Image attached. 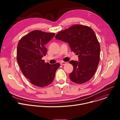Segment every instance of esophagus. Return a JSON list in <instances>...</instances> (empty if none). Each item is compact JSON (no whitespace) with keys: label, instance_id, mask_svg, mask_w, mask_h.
Masks as SVG:
<instances>
[{"label":"esophagus","instance_id":"obj_1","mask_svg":"<svg viewBox=\"0 0 120 120\" xmlns=\"http://www.w3.org/2000/svg\"><path fill=\"white\" fill-rule=\"evenodd\" d=\"M67 64V62H64V61H61V63H60V64L61 65H65Z\"/></svg>","mask_w":120,"mask_h":120}]
</instances>
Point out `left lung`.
<instances>
[{"label": "left lung", "instance_id": "obj_1", "mask_svg": "<svg viewBox=\"0 0 120 120\" xmlns=\"http://www.w3.org/2000/svg\"><path fill=\"white\" fill-rule=\"evenodd\" d=\"M55 38L68 43L71 51L79 55V61L69 62L73 67L69 75L71 81L78 84L89 81L100 61V46L93 30L85 25H75L59 31Z\"/></svg>", "mask_w": 120, "mask_h": 120}]
</instances>
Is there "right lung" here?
<instances>
[{"label": "right lung", "instance_id": "right-lung-1", "mask_svg": "<svg viewBox=\"0 0 120 120\" xmlns=\"http://www.w3.org/2000/svg\"><path fill=\"white\" fill-rule=\"evenodd\" d=\"M54 35L34 30L23 36L18 43L16 59L19 66L30 83L36 86L44 87L51 84L60 66L58 63H46L42 59L47 53L45 45Z\"/></svg>", "mask_w": 120, "mask_h": 120}]
</instances>
